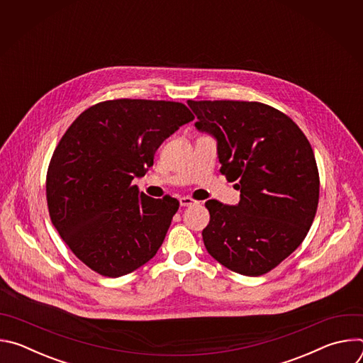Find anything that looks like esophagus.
I'll return each instance as SVG.
<instances>
[{
  "label": "esophagus",
  "mask_w": 363,
  "mask_h": 363,
  "mask_svg": "<svg viewBox=\"0 0 363 363\" xmlns=\"http://www.w3.org/2000/svg\"><path fill=\"white\" fill-rule=\"evenodd\" d=\"M179 203H181V206H191V205L199 203V201H196V199H194L191 196H181L179 198Z\"/></svg>",
  "instance_id": "1"
}]
</instances>
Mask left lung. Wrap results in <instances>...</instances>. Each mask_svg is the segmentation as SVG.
Returning a JSON list of instances; mask_svg holds the SVG:
<instances>
[{"label":"left lung","instance_id":"obj_1","mask_svg":"<svg viewBox=\"0 0 363 363\" xmlns=\"http://www.w3.org/2000/svg\"><path fill=\"white\" fill-rule=\"evenodd\" d=\"M195 128L217 139L221 172L240 202H205L203 245L231 272L269 273L306 238L319 203L315 153L300 128L260 101L188 100Z\"/></svg>","mask_w":363,"mask_h":363}]
</instances>
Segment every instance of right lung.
<instances>
[{"instance_id":"right-lung-1","label":"right lung","mask_w":363,"mask_h":363,"mask_svg":"<svg viewBox=\"0 0 363 363\" xmlns=\"http://www.w3.org/2000/svg\"><path fill=\"white\" fill-rule=\"evenodd\" d=\"M191 121L184 103L116 99L90 106L66 130L48 165L47 205L60 237L89 269L121 277L157 254L179 202L150 198L132 181Z\"/></svg>"}]
</instances>
